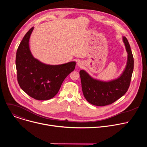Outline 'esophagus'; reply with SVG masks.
Listing matches in <instances>:
<instances>
[{
	"mask_svg": "<svg viewBox=\"0 0 147 147\" xmlns=\"http://www.w3.org/2000/svg\"><path fill=\"white\" fill-rule=\"evenodd\" d=\"M84 65V62L81 60H78L77 61V65L79 66V67H82Z\"/></svg>",
	"mask_w": 147,
	"mask_h": 147,
	"instance_id": "1",
	"label": "esophagus"
}]
</instances>
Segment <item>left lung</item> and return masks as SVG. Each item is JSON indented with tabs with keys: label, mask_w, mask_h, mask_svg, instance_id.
<instances>
[{
	"label": "left lung",
	"mask_w": 147,
	"mask_h": 147,
	"mask_svg": "<svg viewBox=\"0 0 147 147\" xmlns=\"http://www.w3.org/2000/svg\"><path fill=\"white\" fill-rule=\"evenodd\" d=\"M123 42L127 53V63L116 78L103 81L91 76L84 70L80 71L83 95L93 105L106 106L123 96L128 90L134 69V59L130 44L125 36Z\"/></svg>",
	"instance_id": "1"
}]
</instances>
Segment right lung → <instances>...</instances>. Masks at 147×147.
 Instances as JSON below:
<instances>
[{
  "label": "right lung",
  "mask_w": 147,
  "mask_h": 147,
  "mask_svg": "<svg viewBox=\"0 0 147 147\" xmlns=\"http://www.w3.org/2000/svg\"><path fill=\"white\" fill-rule=\"evenodd\" d=\"M34 28L26 33L17 51V80L21 88L31 97L36 100H48L58 93L66 77L74 70L76 61L51 65L35 58L29 46Z\"/></svg>",
  "instance_id": "obj_1"
}]
</instances>
